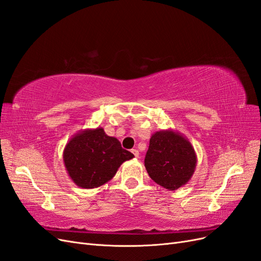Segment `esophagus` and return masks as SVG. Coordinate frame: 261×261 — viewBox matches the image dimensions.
Returning a JSON list of instances; mask_svg holds the SVG:
<instances>
[{"label": "esophagus", "mask_w": 261, "mask_h": 261, "mask_svg": "<svg viewBox=\"0 0 261 261\" xmlns=\"http://www.w3.org/2000/svg\"><path fill=\"white\" fill-rule=\"evenodd\" d=\"M132 152H133V154L135 155L136 158H138V156H139V151H138L137 149H133V150H132Z\"/></svg>", "instance_id": "esophagus-1"}]
</instances>
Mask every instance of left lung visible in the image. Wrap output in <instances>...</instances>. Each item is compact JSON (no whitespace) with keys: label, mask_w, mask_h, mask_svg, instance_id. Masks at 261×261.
Here are the masks:
<instances>
[{"label":"left lung","mask_w":261,"mask_h":261,"mask_svg":"<svg viewBox=\"0 0 261 261\" xmlns=\"http://www.w3.org/2000/svg\"><path fill=\"white\" fill-rule=\"evenodd\" d=\"M196 165L195 149L180 133L165 129L152 134L145 167L158 185L175 191L191 180Z\"/></svg>","instance_id":"1"}]
</instances>
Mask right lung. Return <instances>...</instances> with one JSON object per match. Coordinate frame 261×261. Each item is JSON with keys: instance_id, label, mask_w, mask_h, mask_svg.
<instances>
[{"instance_id": "obj_1", "label": "right lung", "mask_w": 261, "mask_h": 261, "mask_svg": "<svg viewBox=\"0 0 261 261\" xmlns=\"http://www.w3.org/2000/svg\"><path fill=\"white\" fill-rule=\"evenodd\" d=\"M134 154L122 148L117 138L102 127L82 129L68 140L63 161L74 183L82 188H97L111 180L118 168Z\"/></svg>"}]
</instances>
